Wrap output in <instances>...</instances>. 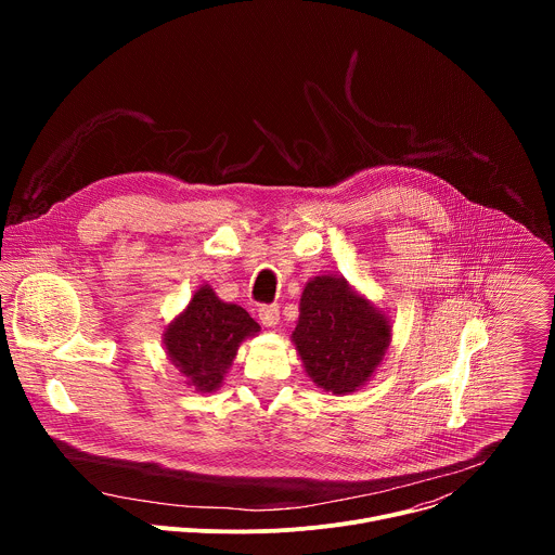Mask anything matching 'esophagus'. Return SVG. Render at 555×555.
<instances>
[{
	"label": "esophagus",
	"mask_w": 555,
	"mask_h": 555,
	"mask_svg": "<svg viewBox=\"0 0 555 555\" xmlns=\"http://www.w3.org/2000/svg\"><path fill=\"white\" fill-rule=\"evenodd\" d=\"M259 321L263 327H276L281 315H279V307L276 305H263L259 307Z\"/></svg>",
	"instance_id": "esophagus-1"
}]
</instances>
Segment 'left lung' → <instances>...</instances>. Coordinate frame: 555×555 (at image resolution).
Listing matches in <instances>:
<instances>
[{"label": "left lung", "instance_id": "8db88e82", "mask_svg": "<svg viewBox=\"0 0 555 555\" xmlns=\"http://www.w3.org/2000/svg\"><path fill=\"white\" fill-rule=\"evenodd\" d=\"M390 340L388 313L345 276L321 274L305 283L292 345L315 386L356 392L373 377Z\"/></svg>", "mask_w": 555, "mask_h": 555}]
</instances>
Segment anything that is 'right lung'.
Instances as JSON below:
<instances>
[{"instance_id":"1","label":"right lung","mask_w":555,"mask_h":555,"mask_svg":"<svg viewBox=\"0 0 555 555\" xmlns=\"http://www.w3.org/2000/svg\"><path fill=\"white\" fill-rule=\"evenodd\" d=\"M261 332L250 313L221 300L204 283L189 305L165 327L163 345L171 364L182 373L184 384L197 392H212L223 384L242 343Z\"/></svg>"}]
</instances>
